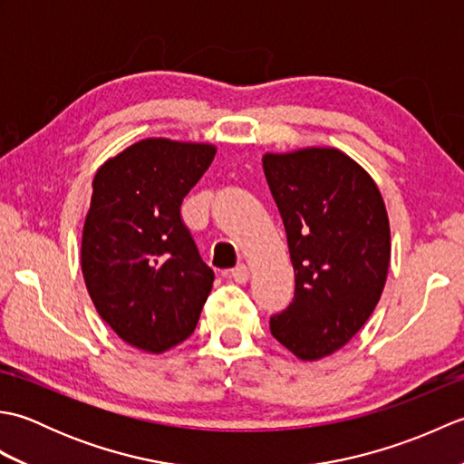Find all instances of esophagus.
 Listing matches in <instances>:
<instances>
[{"label":"esophagus","mask_w":464,"mask_h":464,"mask_svg":"<svg viewBox=\"0 0 464 464\" xmlns=\"http://www.w3.org/2000/svg\"><path fill=\"white\" fill-rule=\"evenodd\" d=\"M231 277H233L235 281H237V283H247V279H249L247 265H245V263L237 265V267H235V269L231 271Z\"/></svg>","instance_id":"1"}]
</instances>
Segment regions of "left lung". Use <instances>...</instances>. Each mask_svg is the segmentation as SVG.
<instances>
[{
  "mask_svg": "<svg viewBox=\"0 0 464 464\" xmlns=\"http://www.w3.org/2000/svg\"><path fill=\"white\" fill-rule=\"evenodd\" d=\"M263 171L287 231L295 299L269 321L301 361L344 347L377 307L391 229L377 183L334 147L265 153Z\"/></svg>",
  "mask_w": 464,
  "mask_h": 464,
  "instance_id": "obj_1",
  "label": "left lung"
}]
</instances>
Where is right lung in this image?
<instances>
[{
  "label": "right lung",
  "mask_w": 464,
  "mask_h": 464,
  "mask_svg": "<svg viewBox=\"0 0 464 464\" xmlns=\"http://www.w3.org/2000/svg\"><path fill=\"white\" fill-rule=\"evenodd\" d=\"M215 145L151 137L93 177L82 271L97 313L127 344L160 354L195 331L213 271L181 219L183 197L209 169Z\"/></svg>",
  "instance_id": "obj_1"
}]
</instances>
